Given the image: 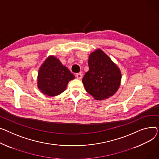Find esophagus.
<instances>
[{"label": "esophagus", "mask_w": 159, "mask_h": 159, "mask_svg": "<svg viewBox=\"0 0 159 159\" xmlns=\"http://www.w3.org/2000/svg\"><path fill=\"white\" fill-rule=\"evenodd\" d=\"M76 77L78 79V80H81L82 78V74L81 73H78L76 74Z\"/></svg>", "instance_id": "esophagus-1"}]
</instances>
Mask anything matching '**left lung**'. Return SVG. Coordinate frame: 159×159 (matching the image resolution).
Masks as SVG:
<instances>
[{
    "instance_id": "1",
    "label": "left lung",
    "mask_w": 159,
    "mask_h": 159,
    "mask_svg": "<svg viewBox=\"0 0 159 159\" xmlns=\"http://www.w3.org/2000/svg\"><path fill=\"white\" fill-rule=\"evenodd\" d=\"M89 70L82 80L87 92L96 99L112 96L118 90L121 74L117 65L101 49L93 52L89 58Z\"/></svg>"
}]
</instances>
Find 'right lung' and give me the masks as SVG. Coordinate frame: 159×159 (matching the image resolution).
I'll return each instance as SVG.
<instances>
[{
	"label": "right lung",
	"instance_id": "1",
	"mask_svg": "<svg viewBox=\"0 0 159 159\" xmlns=\"http://www.w3.org/2000/svg\"><path fill=\"white\" fill-rule=\"evenodd\" d=\"M74 79L70 70L54 57H50L42 64L39 71L38 85L44 94L58 96L63 92L69 81Z\"/></svg>",
	"mask_w": 159,
	"mask_h": 159
}]
</instances>
